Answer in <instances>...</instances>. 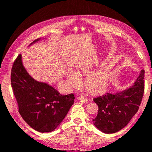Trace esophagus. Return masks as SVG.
Listing matches in <instances>:
<instances>
[{
  "mask_svg": "<svg viewBox=\"0 0 152 152\" xmlns=\"http://www.w3.org/2000/svg\"><path fill=\"white\" fill-rule=\"evenodd\" d=\"M78 100L79 101H80V102H88V98H86V97H85L84 96H78Z\"/></svg>",
  "mask_w": 152,
  "mask_h": 152,
  "instance_id": "obj_1",
  "label": "esophagus"
}]
</instances>
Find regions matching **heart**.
I'll return each instance as SVG.
<instances>
[{"label":"heart","instance_id":"heart-1","mask_svg":"<svg viewBox=\"0 0 152 152\" xmlns=\"http://www.w3.org/2000/svg\"><path fill=\"white\" fill-rule=\"evenodd\" d=\"M89 68L81 66L78 68V72L74 70H69L67 73V80L70 86L78 87L82 83L80 76L88 75L86 79L87 88L90 92L98 93L106 89L108 84V72L105 69H101L91 72Z\"/></svg>","mask_w":152,"mask_h":152}]
</instances>
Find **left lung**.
I'll list each match as a JSON object with an SVG mask.
<instances>
[{"label":"left lung","mask_w":152,"mask_h":152,"mask_svg":"<svg viewBox=\"0 0 152 152\" xmlns=\"http://www.w3.org/2000/svg\"><path fill=\"white\" fill-rule=\"evenodd\" d=\"M144 70H141L134 85L114 94L106 93L93 99L98 114L93 124L102 133H114L124 128L138 112L144 92Z\"/></svg>","instance_id":"obj_1"}]
</instances>
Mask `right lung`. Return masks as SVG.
<instances>
[{
    "label": "right lung",
    "mask_w": 152,
    "mask_h": 152,
    "mask_svg": "<svg viewBox=\"0 0 152 152\" xmlns=\"http://www.w3.org/2000/svg\"><path fill=\"white\" fill-rule=\"evenodd\" d=\"M11 84L19 114L30 127L40 133L56 129L75 99L73 93L62 95L52 86L32 78L23 65L21 54L13 64Z\"/></svg>",
    "instance_id": "1"
}]
</instances>
